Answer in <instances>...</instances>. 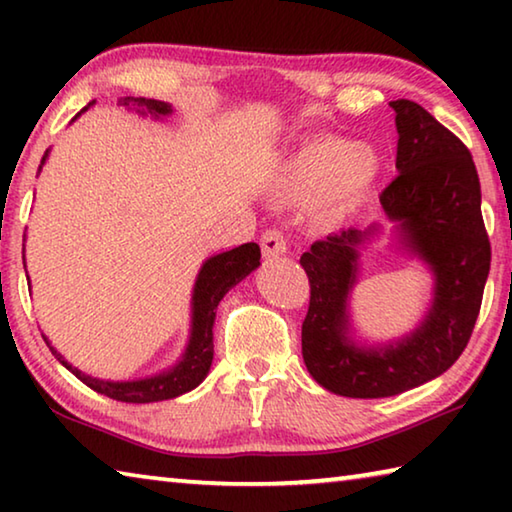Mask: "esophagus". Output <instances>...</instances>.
<instances>
[{
	"label": "esophagus",
	"mask_w": 512,
	"mask_h": 512,
	"mask_svg": "<svg viewBox=\"0 0 512 512\" xmlns=\"http://www.w3.org/2000/svg\"><path fill=\"white\" fill-rule=\"evenodd\" d=\"M262 250L266 255H282L284 253V241L280 235H275V232H266V235L262 237Z\"/></svg>",
	"instance_id": "34e87169"
}]
</instances>
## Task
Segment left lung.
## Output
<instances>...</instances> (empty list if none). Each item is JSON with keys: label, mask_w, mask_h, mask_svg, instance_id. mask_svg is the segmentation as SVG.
I'll list each match as a JSON object with an SVG mask.
<instances>
[{"label": "left lung", "mask_w": 512, "mask_h": 512, "mask_svg": "<svg viewBox=\"0 0 512 512\" xmlns=\"http://www.w3.org/2000/svg\"><path fill=\"white\" fill-rule=\"evenodd\" d=\"M92 106H97V101H90L79 115H76L69 124H74L83 112H88ZM117 108L124 112H131L135 117L142 119H151V121H167L173 112V106L167 101H158V99H146V97H119L117 99ZM51 155V146L45 151L38 167V176L42 173V167H45L47 160ZM36 198V194H33ZM27 230L24 228V244H22V264H24V273H27V282H29V293H31V275L27 271ZM246 264V246L225 250V253L207 257L201 264L196 273L194 287H192V298H189V332H187V343L180 357L167 366L164 370L153 372V375H144V377H128V379H103V377H94L90 372L81 370L79 366H74L72 361H67V357L60 352L54 343H51L49 336L42 332V339L49 345V350L54 357L63 363V366L72 372L76 379H81L85 386H90L92 391H97L101 395L110 397V400L117 402H128V404H149V402H162V400H173V397L185 395L189 391L201 384V381L207 377L212 366V357H214V343H212V327H214V316H216V307L223 300L225 293H228L235 284H239L244 277L255 271L259 262L248 268L244 274Z\"/></svg>", "instance_id": "left-lung-1"}]
</instances>
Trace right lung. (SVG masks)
<instances>
[{
  "mask_svg": "<svg viewBox=\"0 0 512 512\" xmlns=\"http://www.w3.org/2000/svg\"><path fill=\"white\" fill-rule=\"evenodd\" d=\"M391 108L400 135L397 178L379 203L393 223V246L431 273L422 320L375 348L352 345L350 298L363 273V250L381 235V223L332 232L300 257L311 287L302 323L307 370L329 393L359 400L400 395L443 375L470 341L490 273L470 151L418 103L402 99Z\"/></svg>",
  "mask_w": 512,
  "mask_h": 512,
  "instance_id": "right-lung-1",
  "label": "right lung"
}]
</instances>
